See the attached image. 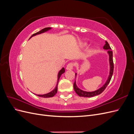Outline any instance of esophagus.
I'll use <instances>...</instances> for the list:
<instances>
[{
	"mask_svg": "<svg viewBox=\"0 0 134 134\" xmlns=\"http://www.w3.org/2000/svg\"><path fill=\"white\" fill-rule=\"evenodd\" d=\"M74 67V63H69L66 66V69L67 70H71L73 69Z\"/></svg>",
	"mask_w": 134,
	"mask_h": 134,
	"instance_id": "esophagus-1",
	"label": "esophagus"
}]
</instances>
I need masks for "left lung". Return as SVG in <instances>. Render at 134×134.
Here are the masks:
<instances>
[{
  "label": "left lung",
  "mask_w": 134,
  "mask_h": 134,
  "mask_svg": "<svg viewBox=\"0 0 134 134\" xmlns=\"http://www.w3.org/2000/svg\"><path fill=\"white\" fill-rule=\"evenodd\" d=\"M103 48L105 50H108V53L109 54V64H110V72H109V75L108 78V79L107 80L106 83L104 84V86L103 87L99 88V90H97L94 92H86V91H83L82 90H80L79 88L77 87L75 81L74 83V91L76 92V93L80 97H94L97 95L100 94V93H102L104 90L106 89L107 86H108V84L110 82V80L112 78V76L113 75V69H114V65H113V52L111 50V48L109 46L108 43L106 41V43L103 46ZM76 76V74H75Z\"/></svg>",
  "instance_id": "left-lung-1"
}]
</instances>
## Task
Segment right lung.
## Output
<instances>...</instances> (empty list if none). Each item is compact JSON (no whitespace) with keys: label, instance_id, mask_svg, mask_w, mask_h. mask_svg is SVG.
<instances>
[{"label":"right lung","instance_id":"right-lung-1","mask_svg":"<svg viewBox=\"0 0 134 134\" xmlns=\"http://www.w3.org/2000/svg\"><path fill=\"white\" fill-rule=\"evenodd\" d=\"M51 28V27H46V28H43V29L41 30V31H38V32H36V33H35V34L32 35L31 36V37H32V36H35V35H38V34H40L43 33V32H46V31H48V30H50ZM31 37H30V38H31ZM64 72H65V69H64V68H63L62 69L59 71V74H58V82H59V78H60V77L61 75H62V74H63ZM58 84H57V85H56V86L55 88L54 89V90L53 91H51V92L48 93H47V94H43V95L36 94V95L38 96V97H43V98H48V97H52L54 96L56 94V93H57V91H58Z\"/></svg>","mask_w":134,"mask_h":134}]
</instances>
